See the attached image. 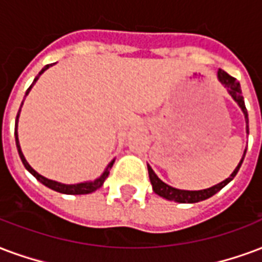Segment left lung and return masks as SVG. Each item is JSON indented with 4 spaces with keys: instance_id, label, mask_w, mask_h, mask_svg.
I'll use <instances>...</instances> for the list:
<instances>
[{
    "instance_id": "8db88e82",
    "label": "left lung",
    "mask_w": 262,
    "mask_h": 262,
    "mask_svg": "<svg viewBox=\"0 0 262 262\" xmlns=\"http://www.w3.org/2000/svg\"><path fill=\"white\" fill-rule=\"evenodd\" d=\"M218 80L222 83V86L228 90L229 93V96L232 97L234 100V102L240 106V110L243 111L245 114V119H246V132L249 133V115H247V110H246L245 105V100H243V96H242V89H240V83L232 77L230 75H228L226 72H224L222 69L218 71ZM246 151L243 152V157H242V160L237 164V166L234 168V170L232 172V175L228 178V179L222 180L221 183L218 185L212 186V187H208V189H204V190H180V189H175V187H172V186L166 185L165 182H162V180L156 175V172L152 170L150 165H147V169H148V176H150V182L151 186H152V190L154 193L161 197H164L166 200L169 201H176V203H199V201L207 200V199H210L215 193H218V191L225 187V186L229 183L230 180L233 179L236 173L239 172L240 166L243 164V160H245L246 156Z\"/></svg>"
}]
</instances>
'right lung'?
Listing matches in <instances>:
<instances>
[{
  "label": "right lung",
  "mask_w": 262,
  "mask_h": 262,
  "mask_svg": "<svg viewBox=\"0 0 262 262\" xmlns=\"http://www.w3.org/2000/svg\"><path fill=\"white\" fill-rule=\"evenodd\" d=\"M50 67H52V63L51 65H46V67L42 68L41 71H40V73H38L37 76L34 77L32 86L29 87L28 90H26V94H25V97L28 96L29 93H30L32 87L34 86V83L38 80V77L41 76L42 73H44V71H47ZM22 105H23V101H22ZM22 105H20L19 111H17L16 121H15V141H16L17 152H19V157H20V160H22L25 168H26V169H28L29 172H30V173H32V175L34 176V178H36L38 182H40V183H42L44 186H47V187H50V189H52V190L58 191V193H63V194H89V193H93V191H96L97 189H100V187L104 185V182H105V179L108 178V175H110V170H111V168H112V165H114L115 160H112L111 162L106 165L105 170H104V172L101 173V176H98L97 179L90 180V182H82V183H75V185H65V183H61V182H57V180L47 179V178H44L42 175H40L38 172H36V170L33 169L32 166L29 165V162L26 161L25 156H23L22 148H20V144H19V137H17V121H19V115H20Z\"/></svg>",
  "instance_id": "1"
}]
</instances>
